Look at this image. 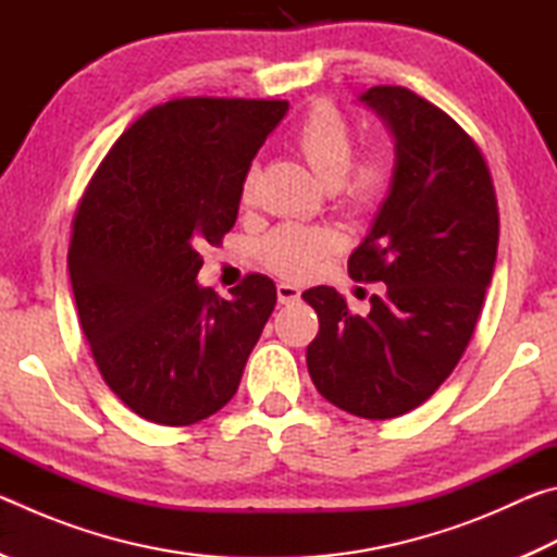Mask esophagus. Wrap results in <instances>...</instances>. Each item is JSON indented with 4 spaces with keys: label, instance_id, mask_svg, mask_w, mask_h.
<instances>
[{
    "label": "esophagus",
    "instance_id": "1",
    "mask_svg": "<svg viewBox=\"0 0 557 557\" xmlns=\"http://www.w3.org/2000/svg\"><path fill=\"white\" fill-rule=\"evenodd\" d=\"M301 292L297 285H289V282H280L277 285V299L280 305H295V301H299Z\"/></svg>",
    "mask_w": 557,
    "mask_h": 557
}]
</instances>
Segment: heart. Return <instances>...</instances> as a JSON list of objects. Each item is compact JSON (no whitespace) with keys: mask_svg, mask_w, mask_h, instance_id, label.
Wrapping results in <instances>:
<instances>
[{"mask_svg":"<svg viewBox=\"0 0 557 557\" xmlns=\"http://www.w3.org/2000/svg\"><path fill=\"white\" fill-rule=\"evenodd\" d=\"M292 147L324 186H334L338 199L351 211L379 203L393 182L395 157L385 143H373L354 157V129L332 102H314L292 132ZM243 203L252 201V182L245 178ZM338 248V235L324 225L285 223L260 243V258L282 277L301 280L322 268Z\"/></svg>","mask_w":557,"mask_h":557,"instance_id":"1","label":"heart"}]
</instances>
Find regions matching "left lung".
<instances>
[{"label":"left lung","instance_id":"1","mask_svg":"<svg viewBox=\"0 0 557 557\" xmlns=\"http://www.w3.org/2000/svg\"><path fill=\"white\" fill-rule=\"evenodd\" d=\"M361 100L388 122L398 162L348 275L383 282L385 295L361 317L336 289H307L319 317L307 369L336 408L391 420L425 403L467 351L494 275L498 206L482 149L445 110L400 86Z\"/></svg>","mask_w":557,"mask_h":557}]
</instances>
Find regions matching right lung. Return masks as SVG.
<instances>
[{
	"instance_id": "right-lung-1",
	"label": "right lung",
	"mask_w": 557,
	"mask_h": 557,
	"mask_svg": "<svg viewBox=\"0 0 557 557\" xmlns=\"http://www.w3.org/2000/svg\"><path fill=\"white\" fill-rule=\"evenodd\" d=\"M285 100L174 98L112 145L73 215L69 270L102 381L139 418L184 428L219 412L277 301L268 275L223 299L201 248L238 219L252 157Z\"/></svg>"
}]
</instances>
